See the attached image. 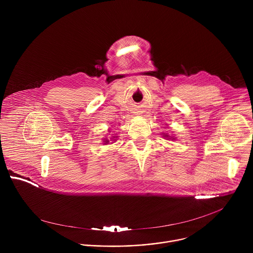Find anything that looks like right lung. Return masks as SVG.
<instances>
[{
	"label": "right lung",
	"mask_w": 253,
	"mask_h": 253,
	"mask_svg": "<svg viewBox=\"0 0 253 253\" xmlns=\"http://www.w3.org/2000/svg\"><path fill=\"white\" fill-rule=\"evenodd\" d=\"M107 142H108V141H107Z\"/></svg>",
	"instance_id": "obj_1"
}]
</instances>
